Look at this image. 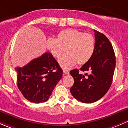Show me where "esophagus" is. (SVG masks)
Masks as SVG:
<instances>
[{
    "label": "esophagus",
    "instance_id": "34e87169",
    "mask_svg": "<svg viewBox=\"0 0 128 128\" xmlns=\"http://www.w3.org/2000/svg\"><path fill=\"white\" fill-rule=\"evenodd\" d=\"M63 72H64L65 74H69V70H66V69H63Z\"/></svg>",
    "mask_w": 128,
    "mask_h": 128
}]
</instances>
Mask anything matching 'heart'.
Instances as JSON below:
<instances>
[{
    "label": "heart",
    "instance_id": "b5f03b06",
    "mask_svg": "<svg viewBox=\"0 0 128 128\" xmlns=\"http://www.w3.org/2000/svg\"><path fill=\"white\" fill-rule=\"evenodd\" d=\"M67 46L68 53L61 56L58 62L62 68L68 69L77 62L84 64L90 60L95 49V40L91 34L74 28L60 31L58 38H49L47 40L48 49L55 58L59 57L64 47Z\"/></svg>",
    "mask_w": 128,
    "mask_h": 128
}]
</instances>
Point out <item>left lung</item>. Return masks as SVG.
<instances>
[{
  "mask_svg": "<svg viewBox=\"0 0 128 128\" xmlns=\"http://www.w3.org/2000/svg\"><path fill=\"white\" fill-rule=\"evenodd\" d=\"M95 49L90 60L80 68L88 71L80 74L78 69L70 70L74 83L70 89L74 98L84 103H92L106 94L112 81L116 66V57L112 44L105 35L94 30Z\"/></svg>",
  "mask_w": 128,
  "mask_h": 128,
  "instance_id": "left-lung-1",
  "label": "left lung"
}]
</instances>
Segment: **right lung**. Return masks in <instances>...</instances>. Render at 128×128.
I'll return each mask as SVG.
<instances>
[{
  "label": "right lung",
  "mask_w": 128,
  "mask_h": 128,
  "mask_svg": "<svg viewBox=\"0 0 128 128\" xmlns=\"http://www.w3.org/2000/svg\"><path fill=\"white\" fill-rule=\"evenodd\" d=\"M17 86L30 102L48 100L62 76V70L50 53L45 52L22 68H16Z\"/></svg>",
  "instance_id": "right-lung-1"
}]
</instances>
